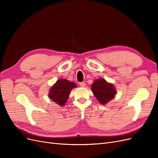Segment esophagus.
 I'll return each instance as SVG.
<instances>
[{"instance_id": "1", "label": "esophagus", "mask_w": 158, "mask_h": 158, "mask_svg": "<svg viewBox=\"0 0 158 158\" xmlns=\"http://www.w3.org/2000/svg\"><path fill=\"white\" fill-rule=\"evenodd\" d=\"M79 85L81 87H83V88L85 87V85H86V84H85V82H80V83H79Z\"/></svg>"}]
</instances>
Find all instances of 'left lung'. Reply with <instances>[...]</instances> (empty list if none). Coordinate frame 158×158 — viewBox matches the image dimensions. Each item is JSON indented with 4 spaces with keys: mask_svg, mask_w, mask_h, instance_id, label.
Masks as SVG:
<instances>
[{
    "mask_svg": "<svg viewBox=\"0 0 158 158\" xmlns=\"http://www.w3.org/2000/svg\"><path fill=\"white\" fill-rule=\"evenodd\" d=\"M91 89L94 96L102 105L107 103L117 94V90L114 85L103 78L95 80L92 84Z\"/></svg>",
    "mask_w": 158,
    "mask_h": 158,
    "instance_id": "left-lung-1",
    "label": "left lung"
}]
</instances>
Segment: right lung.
<instances>
[{
    "instance_id": "1",
    "label": "right lung",
    "mask_w": 158,
    "mask_h": 158,
    "mask_svg": "<svg viewBox=\"0 0 158 158\" xmlns=\"http://www.w3.org/2000/svg\"><path fill=\"white\" fill-rule=\"evenodd\" d=\"M77 87L74 82L66 79H59L49 89L48 96L59 106L63 107L67 102L71 90Z\"/></svg>"
}]
</instances>
